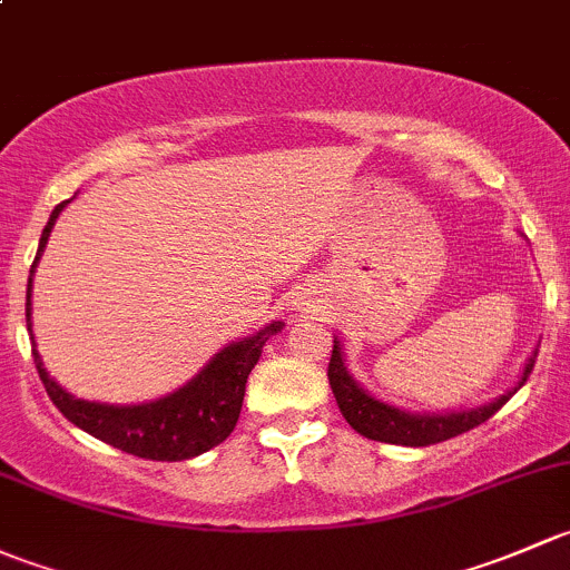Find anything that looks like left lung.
<instances>
[{"instance_id":"8db88e82","label":"left lung","mask_w":570,"mask_h":570,"mask_svg":"<svg viewBox=\"0 0 570 570\" xmlns=\"http://www.w3.org/2000/svg\"><path fill=\"white\" fill-rule=\"evenodd\" d=\"M538 348L527 356L524 367H521L519 381L515 386H510L508 392L489 403H480L474 409H453V412H406L401 406H392V403L379 401L371 395L360 381L354 379L345 365V351L340 345V340L334 337L332 345V360H328V384H332L334 401H337L340 412H343L345 422L354 428L362 436L373 439V442L384 444H403V448H428V444L448 442V439L459 436V433L472 431V428L483 425L491 414H497L510 397L515 395V390H521L530 375L532 365H535Z\"/></svg>"}]
</instances>
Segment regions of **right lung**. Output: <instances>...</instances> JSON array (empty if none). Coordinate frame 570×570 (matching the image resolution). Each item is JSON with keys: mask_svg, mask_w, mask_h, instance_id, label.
Returning a JSON list of instances; mask_svg holds the SVG:
<instances>
[{"mask_svg": "<svg viewBox=\"0 0 570 570\" xmlns=\"http://www.w3.org/2000/svg\"><path fill=\"white\" fill-rule=\"evenodd\" d=\"M70 203L57 205L51 210L49 222L40 236L38 255H35L32 268H29L27 283V332L32 334V274L38 268L40 255H43L46 244H49L51 227H55L57 216ZM283 321H272V324L261 326L249 337L236 340V343L225 345L216 351L197 375H191L184 386L167 392V395L156 397V401L145 403H98L85 401V397L70 395L66 386L57 384L49 371L43 367L38 348H35L32 337V356L35 367H38L40 381H43L46 392H49L51 403L66 414V420L73 422L76 428L87 431L90 436L101 439L111 448L131 453L137 459L148 461H186L195 455L208 453L210 448L225 442L236 428L238 414H242L246 379H249L252 367L261 360V351L268 337L283 332Z\"/></svg>", "mask_w": 570, "mask_h": 570, "instance_id": "obj_1", "label": "right lung"}]
</instances>
